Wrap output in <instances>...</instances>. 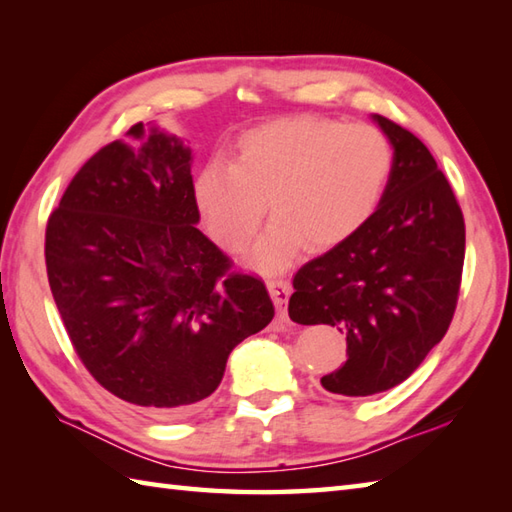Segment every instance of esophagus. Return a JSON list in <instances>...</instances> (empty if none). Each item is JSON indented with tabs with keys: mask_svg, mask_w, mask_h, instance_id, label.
Here are the masks:
<instances>
[{
	"mask_svg": "<svg viewBox=\"0 0 512 512\" xmlns=\"http://www.w3.org/2000/svg\"><path fill=\"white\" fill-rule=\"evenodd\" d=\"M268 292H270V297H273V303L277 306L279 323H290L288 314H286V303H288V297H290V292H292L290 281H286V279H270L268 281Z\"/></svg>",
	"mask_w": 512,
	"mask_h": 512,
	"instance_id": "34e87169",
	"label": "esophagus"
}]
</instances>
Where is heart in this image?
Masks as SVG:
<instances>
[{"instance_id":"obj_1","label":"heart","mask_w":512,"mask_h":512,"mask_svg":"<svg viewBox=\"0 0 512 512\" xmlns=\"http://www.w3.org/2000/svg\"><path fill=\"white\" fill-rule=\"evenodd\" d=\"M394 171V147L372 125L317 116L277 118L239 136L231 165L209 162L193 180L202 224L242 253L266 211L275 215L250 264L286 268L299 248L325 250L372 220Z\"/></svg>"}]
</instances>
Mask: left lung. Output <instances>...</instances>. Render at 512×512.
<instances>
[{
	"instance_id": "1",
	"label": "left lung",
	"mask_w": 512,
	"mask_h": 512,
	"mask_svg": "<svg viewBox=\"0 0 512 512\" xmlns=\"http://www.w3.org/2000/svg\"><path fill=\"white\" fill-rule=\"evenodd\" d=\"M394 171L361 231L312 259L292 279L290 319L347 336V361L323 376L339 396H372L407 380L442 341L458 303L464 217L431 151L407 129L372 114Z\"/></svg>"
}]
</instances>
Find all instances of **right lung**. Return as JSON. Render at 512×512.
Segmentation results:
<instances>
[{
  "mask_svg": "<svg viewBox=\"0 0 512 512\" xmlns=\"http://www.w3.org/2000/svg\"><path fill=\"white\" fill-rule=\"evenodd\" d=\"M127 136L85 162L50 215L48 281L88 372L149 416L178 418L275 308L198 228L191 147L158 123Z\"/></svg>",
  "mask_w": 512,
  "mask_h": 512,
  "instance_id": "right-lung-1",
  "label": "right lung"
}]
</instances>
